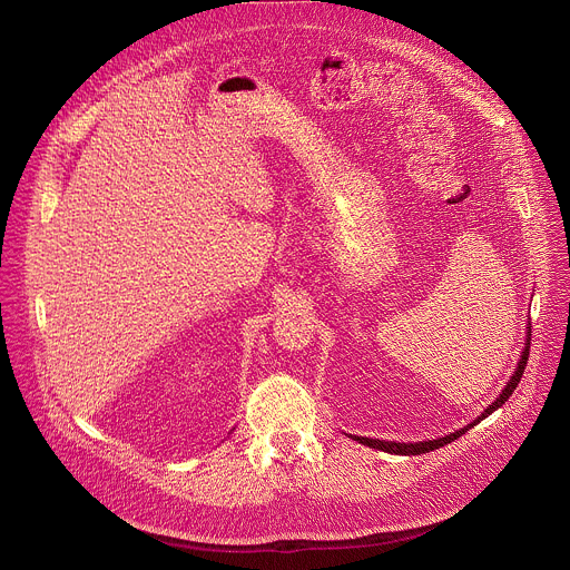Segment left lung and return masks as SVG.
<instances>
[{
	"label": "left lung",
	"mask_w": 570,
	"mask_h": 570,
	"mask_svg": "<svg viewBox=\"0 0 570 570\" xmlns=\"http://www.w3.org/2000/svg\"><path fill=\"white\" fill-rule=\"evenodd\" d=\"M528 354H530V320H528V327H525L523 352H521V356H519V363H517V367H514V374L510 376V381L505 383V387L501 390V394H499L490 405H487V409H484L473 422H469L466 426H462V429H458V431H453V433H449V435H442V438H438V440H424V442H394V440H376V438H361V435H350V438L356 440V442L363 444V446L379 449V451H385V453H392V455H422V453L435 451V449H440V446H444V444H451L453 440H458L460 435H464L469 429H473L478 422H482L484 417H490L494 411H499L501 405L512 396V392L517 390V385H519V381H521V376H523V370H525V365H528Z\"/></svg>",
	"instance_id": "1"
}]
</instances>
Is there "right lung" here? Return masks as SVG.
I'll return each mask as SVG.
<instances>
[{
	"label": "right lung",
	"instance_id": "add662e5",
	"mask_svg": "<svg viewBox=\"0 0 570 570\" xmlns=\"http://www.w3.org/2000/svg\"><path fill=\"white\" fill-rule=\"evenodd\" d=\"M232 431H234V429H232Z\"/></svg>",
	"mask_w": 570,
	"mask_h": 570
}]
</instances>
